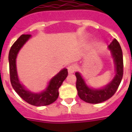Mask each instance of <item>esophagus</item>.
<instances>
[{
  "label": "esophagus",
  "mask_w": 132,
  "mask_h": 132,
  "mask_svg": "<svg viewBox=\"0 0 132 132\" xmlns=\"http://www.w3.org/2000/svg\"><path fill=\"white\" fill-rule=\"evenodd\" d=\"M75 70H76V67L74 65H70L69 66H68V71L69 74H72L75 72Z\"/></svg>",
  "instance_id": "obj_1"
}]
</instances>
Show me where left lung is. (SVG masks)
Masks as SVG:
<instances>
[{
	"mask_svg": "<svg viewBox=\"0 0 132 132\" xmlns=\"http://www.w3.org/2000/svg\"><path fill=\"white\" fill-rule=\"evenodd\" d=\"M112 52L116 66V75L113 80L108 85L102 89H92L86 84L81 75L77 72L76 88L79 98L85 102L89 103H99L108 100L115 94L123 76V52L119 42L114 39L109 45Z\"/></svg>",
	"mask_w": 132,
	"mask_h": 132,
	"instance_id": "8db88e82",
	"label": "left lung"
}]
</instances>
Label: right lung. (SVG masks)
<instances>
[{
	"instance_id": "1",
	"label": "right lung",
	"mask_w": 132,
	"mask_h": 132,
	"mask_svg": "<svg viewBox=\"0 0 132 132\" xmlns=\"http://www.w3.org/2000/svg\"><path fill=\"white\" fill-rule=\"evenodd\" d=\"M30 37L31 35L23 34L20 36V37L11 46L9 53L10 81L14 90L27 103L36 106L48 105L55 102L58 98L59 96L58 90L62 84L64 79L68 76V70L66 68H64L61 70L57 75H56L51 80L46 90L42 93L40 94L31 93L24 89L23 86H22L20 84L18 78L15 59L19 50L29 40Z\"/></svg>"
}]
</instances>
